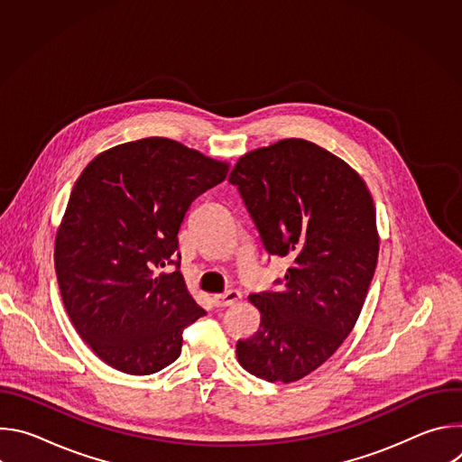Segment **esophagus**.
<instances>
[{
	"label": "esophagus",
	"mask_w": 462,
	"mask_h": 462,
	"mask_svg": "<svg viewBox=\"0 0 462 462\" xmlns=\"http://www.w3.org/2000/svg\"><path fill=\"white\" fill-rule=\"evenodd\" d=\"M241 300V292L239 291H228L225 294H216L214 296V305L223 309V307H230L234 303H237Z\"/></svg>",
	"instance_id": "obj_1"
}]
</instances>
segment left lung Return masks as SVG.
I'll return each instance as SVG.
<instances>
[{"mask_svg":"<svg viewBox=\"0 0 462 462\" xmlns=\"http://www.w3.org/2000/svg\"><path fill=\"white\" fill-rule=\"evenodd\" d=\"M228 180L263 246L292 261L282 291L250 294L261 323L237 342V360L257 378L296 382L337 353L360 316L378 259L373 197L346 161L303 139L245 153Z\"/></svg>","mask_w":462,"mask_h":462,"instance_id":"left-lung-1","label":"left lung"}]
</instances>
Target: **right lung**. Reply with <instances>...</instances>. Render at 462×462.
Masks as SVG:
<instances>
[{"instance_id": "right-lung-1", "label": "right lung", "mask_w": 462, "mask_h": 462, "mask_svg": "<svg viewBox=\"0 0 462 462\" xmlns=\"http://www.w3.org/2000/svg\"><path fill=\"white\" fill-rule=\"evenodd\" d=\"M226 173L228 162L162 137L106 150L80 173L54 269L77 333L107 365L164 369L180 355L182 328L207 314L179 271L177 234L193 199Z\"/></svg>"}]
</instances>
